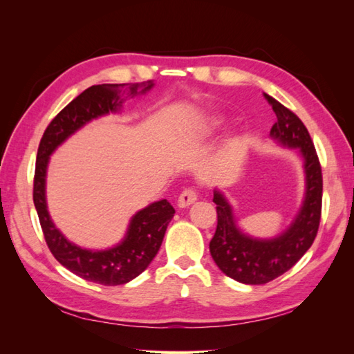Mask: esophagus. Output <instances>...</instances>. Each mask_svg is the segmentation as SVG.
<instances>
[{
	"mask_svg": "<svg viewBox=\"0 0 354 354\" xmlns=\"http://www.w3.org/2000/svg\"><path fill=\"white\" fill-rule=\"evenodd\" d=\"M196 199H198L196 190L189 187V189H185L183 192H181V195L178 196L177 203H178L180 208H186V207L192 205V203H194Z\"/></svg>",
	"mask_w": 354,
	"mask_h": 354,
	"instance_id": "1",
	"label": "esophagus"
}]
</instances>
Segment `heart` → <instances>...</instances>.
Listing matches in <instances>:
<instances>
[{
  "mask_svg": "<svg viewBox=\"0 0 354 354\" xmlns=\"http://www.w3.org/2000/svg\"><path fill=\"white\" fill-rule=\"evenodd\" d=\"M223 124H224L223 120H221V118H218V116L208 118V120L201 125L199 133H202V134H211V133H214V131L220 130V128L223 127Z\"/></svg>",
  "mask_w": 354,
  "mask_h": 354,
  "instance_id": "1",
  "label": "heart"
}]
</instances>
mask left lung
Instances as JSON below:
<instances>
[{"mask_svg": "<svg viewBox=\"0 0 354 354\" xmlns=\"http://www.w3.org/2000/svg\"><path fill=\"white\" fill-rule=\"evenodd\" d=\"M264 99L276 113L270 137L282 146L297 149L304 160L306 195L291 226L279 236L254 239L236 226L226 196L214 190L217 229L209 242V252L224 274L246 285L267 283L291 269L312 246L322 212V168L312 137L294 112L269 94H264Z\"/></svg>", "mask_w": 354, "mask_h": 354, "instance_id": "1", "label": "left lung"}]
</instances>
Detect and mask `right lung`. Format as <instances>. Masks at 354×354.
I'll list each match as a JSON object with an SVG mask.
<instances>
[{
	"label": "right lung",
	"instance_id": "1",
	"mask_svg": "<svg viewBox=\"0 0 354 354\" xmlns=\"http://www.w3.org/2000/svg\"><path fill=\"white\" fill-rule=\"evenodd\" d=\"M152 87V81L93 85L56 115L39 142L34 177V203L41 229L55 259L85 281L115 286L130 282L145 272L158 254L168 223L174 217L176 211L167 199L153 202L134 214L124 239L113 248L104 251L84 250L63 236L50 218L46 201V176L50 155L69 136L91 120L109 112H118L122 106V91H128L134 97L137 94H145ZM138 88L142 90L138 91Z\"/></svg>",
	"mask_w": 354,
	"mask_h": 354
}]
</instances>
